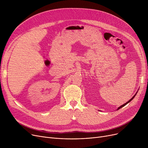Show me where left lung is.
Here are the masks:
<instances>
[{"label":"left lung","mask_w":148,"mask_h":148,"mask_svg":"<svg viewBox=\"0 0 148 148\" xmlns=\"http://www.w3.org/2000/svg\"><path fill=\"white\" fill-rule=\"evenodd\" d=\"M137 92H138V90H137ZM137 92L136 93V94H135V95H134V96H133V97H132V98H131V99H130V100L128 101H127V102L126 103H125V104H122V106H121L120 107H119L118 108V109H117V110H118L119 109H120V108H122V107H124V106H125V105H127V104L128 103H130V102L131 101V100H133V99H134V98L135 97V96L136 95V94H137Z\"/></svg>","instance_id":"8db88e82"}]
</instances>
